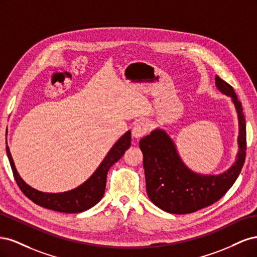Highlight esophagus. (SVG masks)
<instances>
[{
    "label": "esophagus",
    "instance_id": "esophagus-1",
    "mask_svg": "<svg viewBox=\"0 0 257 257\" xmlns=\"http://www.w3.org/2000/svg\"><path fill=\"white\" fill-rule=\"evenodd\" d=\"M150 131L149 124L147 122H137L133 127V136L135 138H141L145 136Z\"/></svg>",
    "mask_w": 257,
    "mask_h": 257
}]
</instances>
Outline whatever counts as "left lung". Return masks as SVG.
<instances>
[{
  "mask_svg": "<svg viewBox=\"0 0 257 257\" xmlns=\"http://www.w3.org/2000/svg\"><path fill=\"white\" fill-rule=\"evenodd\" d=\"M215 85L222 94L230 97L238 119V151L228 169L217 175L194 172L182 161L173 138L160 127L139 142L144 155L148 197L166 212L186 214L212 205L231 188L242 169L246 150L242 106L231 85L219 76H215Z\"/></svg>",
  "mask_w": 257,
  "mask_h": 257,
  "instance_id": "1",
  "label": "left lung"
}]
</instances>
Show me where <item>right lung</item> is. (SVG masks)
<instances>
[{
    "mask_svg": "<svg viewBox=\"0 0 257 257\" xmlns=\"http://www.w3.org/2000/svg\"><path fill=\"white\" fill-rule=\"evenodd\" d=\"M131 142L132 136L130 130L116 141V143L111 147V149L106 154L102 163L98 165L95 172L87 180L73 190L61 193L42 192L27 184L17 172L9 146H6V152L7 158H9L11 163L15 180H16L22 193L28 198H30L36 205L53 210V211L64 213H79L95 206L103 198L108 170L115 162H118L122 158L125 150H127L131 147Z\"/></svg>",
    "mask_w": 257,
    "mask_h": 257,
    "instance_id": "obj_1",
    "label": "right lung"
}]
</instances>
